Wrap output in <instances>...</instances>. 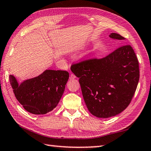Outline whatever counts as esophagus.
<instances>
[{"mask_svg":"<svg viewBox=\"0 0 151 151\" xmlns=\"http://www.w3.org/2000/svg\"><path fill=\"white\" fill-rule=\"evenodd\" d=\"M76 78V76L74 75V74H73V73H71V75H70V79H75Z\"/></svg>","mask_w":151,"mask_h":151,"instance_id":"34e87169","label":"esophagus"}]
</instances>
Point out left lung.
Returning a JSON list of instances; mask_svg holds the SVG:
<instances>
[{
	"mask_svg": "<svg viewBox=\"0 0 151 151\" xmlns=\"http://www.w3.org/2000/svg\"><path fill=\"white\" fill-rule=\"evenodd\" d=\"M110 38L123 40L118 33ZM72 72L79 78L83 98L90 112L106 118L123 111L133 98L139 79V62L132 47L120 46L105 58L74 63Z\"/></svg>",
	"mask_w": 151,
	"mask_h": 151,
	"instance_id": "8db88e82",
	"label": "left lung"
}]
</instances>
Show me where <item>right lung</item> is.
<instances>
[{
  "instance_id": "1",
  "label": "right lung",
  "mask_w": 151,
  "mask_h": 151,
  "mask_svg": "<svg viewBox=\"0 0 151 151\" xmlns=\"http://www.w3.org/2000/svg\"><path fill=\"white\" fill-rule=\"evenodd\" d=\"M69 73L63 70H46L36 78L21 85L12 75L9 82L17 101L33 114H45L55 109L65 91Z\"/></svg>"
}]
</instances>
